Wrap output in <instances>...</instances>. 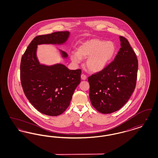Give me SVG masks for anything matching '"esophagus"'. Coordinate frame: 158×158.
<instances>
[{
	"label": "esophagus",
	"instance_id": "1",
	"mask_svg": "<svg viewBox=\"0 0 158 158\" xmlns=\"http://www.w3.org/2000/svg\"><path fill=\"white\" fill-rule=\"evenodd\" d=\"M81 79L82 80H86V76L84 74H82L81 75Z\"/></svg>",
	"mask_w": 158,
	"mask_h": 158
}]
</instances>
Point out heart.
<instances>
[{
	"label": "heart",
	"instance_id": "b5f03b06",
	"mask_svg": "<svg viewBox=\"0 0 158 158\" xmlns=\"http://www.w3.org/2000/svg\"><path fill=\"white\" fill-rule=\"evenodd\" d=\"M117 52L113 41H105L99 38L86 40L79 45L77 52L70 54V58L75 63H79L81 59L88 58L86 66L94 73L103 70L112 61Z\"/></svg>",
	"mask_w": 158,
	"mask_h": 158
}]
</instances>
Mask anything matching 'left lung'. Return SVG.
I'll use <instances>...</instances> for the list:
<instances>
[{
	"label": "left lung",
	"mask_w": 158,
	"mask_h": 158,
	"mask_svg": "<svg viewBox=\"0 0 158 158\" xmlns=\"http://www.w3.org/2000/svg\"><path fill=\"white\" fill-rule=\"evenodd\" d=\"M120 40L121 48L114 60L88 77L91 104L102 114L120 110L135 89L138 60L127 40L120 36Z\"/></svg>",
	"instance_id": "obj_1"
}]
</instances>
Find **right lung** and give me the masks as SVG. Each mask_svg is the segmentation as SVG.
I'll return each instance as SVG.
<instances>
[{"label":"right lung","mask_w":158,"mask_h":158,"mask_svg":"<svg viewBox=\"0 0 158 158\" xmlns=\"http://www.w3.org/2000/svg\"><path fill=\"white\" fill-rule=\"evenodd\" d=\"M69 31H58L38 35L33 39L23 54L20 77L25 96L38 111L50 116H57L70 105L72 95L81 82V70H69L63 64L51 66L40 64L37 57V45L63 44ZM61 57L67 53L60 50Z\"/></svg>","instance_id":"1"}]
</instances>
